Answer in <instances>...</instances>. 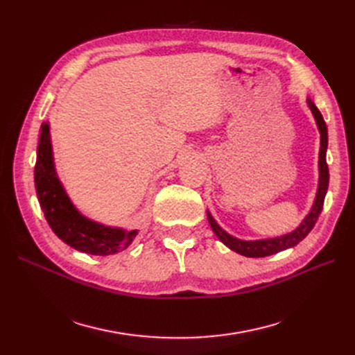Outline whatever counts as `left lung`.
I'll return each instance as SVG.
<instances>
[{
  "instance_id": "left-lung-1",
  "label": "left lung",
  "mask_w": 355,
  "mask_h": 355,
  "mask_svg": "<svg viewBox=\"0 0 355 355\" xmlns=\"http://www.w3.org/2000/svg\"><path fill=\"white\" fill-rule=\"evenodd\" d=\"M308 105H309L311 111H313V114L315 116L318 130L321 133L320 184H318V192H317V198H315L313 210L309 211V214L305 218V220L300 223L293 232L283 235V237H277V239H271V240H259V241H243V240L231 237L230 234H227L219 227L216 220L211 218V214L207 213V219H209V223H210L213 232L216 234L218 239L223 244H227L231 250L237 252L243 256H247V257H265V256L278 253L282 250L290 249V247H293L297 243L302 241L306 237V235L311 232V230L314 228L315 222L318 220L320 213H321V210H323V206H324V197H326V192H327V188H329V166H327V161H326L327 125H326L323 115H321V112L318 111L317 106L311 101H308Z\"/></svg>"
}]
</instances>
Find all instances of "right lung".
I'll return each instance as SVG.
<instances>
[{"label":"right lung","mask_w":355,"mask_h":355,"mask_svg":"<svg viewBox=\"0 0 355 355\" xmlns=\"http://www.w3.org/2000/svg\"><path fill=\"white\" fill-rule=\"evenodd\" d=\"M34 178L40 206L50 228L63 243L73 247L75 250L99 256L114 254L127 249L136 237L137 231L125 232L103 227L85 219L75 210L53 166L49 124H42L40 130Z\"/></svg>","instance_id":"1"}]
</instances>
